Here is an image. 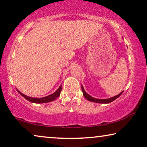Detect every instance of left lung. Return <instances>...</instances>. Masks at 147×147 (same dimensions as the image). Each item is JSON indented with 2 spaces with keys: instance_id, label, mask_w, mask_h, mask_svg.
Segmentation results:
<instances>
[{
  "instance_id": "8db88e82",
  "label": "left lung",
  "mask_w": 147,
  "mask_h": 147,
  "mask_svg": "<svg viewBox=\"0 0 147 147\" xmlns=\"http://www.w3.org/2000/svg\"><path fill=\"white\" fill-rule=\"evenodd\" d=\"M81 89H82V92H83L84 97H85L86 100L90 101V102L98 103H109L111 102H112L113 101H114L115 100H116L117 98H119V96L122 94V92H124V91H122V92L120 94H119L118 95L113 96V97H111L110 98H107V99H98V98H95L92 97V96H90L88 94L86 93L85 92V89H84L83 85H81Z\"/></svg>"
}]
</instances>
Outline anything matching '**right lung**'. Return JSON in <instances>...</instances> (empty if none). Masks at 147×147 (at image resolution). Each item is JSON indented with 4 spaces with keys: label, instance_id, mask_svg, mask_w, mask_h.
I'll list each match as a JSON object with an SVG mask.
<instances>
[{
    "label": "right lung",
    "instance_id": "add662e5",
    "mask_svg": "<svg viewBox=\"0 0 147 147\" xmlns=\"http://www.w3.org/2000/svg\"><path fill=\"white\" fill-rule=\"evenodd\" d=\"M61 90H62V85H61L59 87V88H58V89L55 91L54 93L45 96V97H43V98H33V97H30V96L23 94L22 92H21L20 91L18 90V92L23 97L25 98L26 100H27L30 102L35 103H47V102H52V101H54L55 100H56L57 98L59 97L60 94H61Z\"/></svg>",
    "mask_w": 147,
    "mask_h": 147
}]
</instances>
